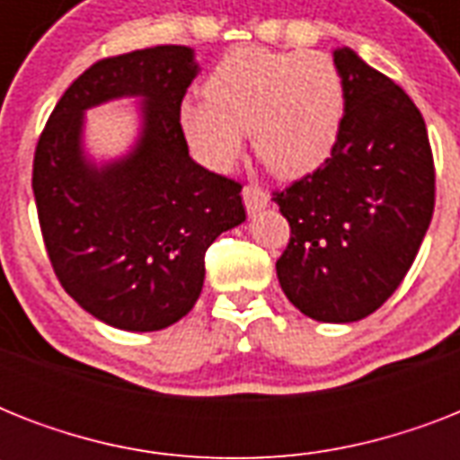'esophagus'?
Instances as JSON below:
<instances>
[{
    "mask_svg": "<svg viewBox=\"0 0 460 460\" xmlns=\"http://www.w3.org/2000/svg\"><path fill=\"white\" fill-rule=\"evenodd\" d=\"M243 205L248 209V215H258L260 209H265L270 205V195L260 186H245L243 188Z\"/></svg>",
    "mask_w": 460,
    "mask_h": 460,
    "instance_id": "1",
    "label": "esophagus"
}]
</instances>
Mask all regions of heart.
<instances>
[{
	"label": "heart",
	"instance_id": "heart-1",
	"mask_svg": "<svg viewBox=\"0 0 460 460\" xmlns=\"http://www.w3.org/2000/svg\"><path fill=\"white\" fill-rule=\"evenodd\" d=\"M205 97H186L179 128L193 157L229 172L243 155L245 133L262 162L281 179L317 172L341 136L343 81L324 52L241 47L219 59Z\"/></svg>",
	"mask_w": 460,
	"mask_h": 460
}]
</instances>
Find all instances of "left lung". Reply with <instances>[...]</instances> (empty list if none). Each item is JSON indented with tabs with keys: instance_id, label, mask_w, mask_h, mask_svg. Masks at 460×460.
<instances>
[{
	"instance_id": "obj_1",
	"label": "left lung",
	"mask_w": 460,
	"mask_h": 460,
	"mask_svg": "<svg viewBox=\"0 0 460 460\" xmlns=\"http://www.w3.org/2000/svg\"><path fill=\"white\" fill-rule=\"evenodd\" d=\"M346 110L332 157L274 202L291 224L281 291L317 322H358L399 288L435 212V162L413 100L336 47Z\"/></svg>"
}]
</instances>
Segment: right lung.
I'll list each match as a JSON object with an SVG mask.
<instances>
[{
	"label": "right lung",
	"instance_id": "1",
	"mask_svg": "<svg viewBox=\"0 0 460 460\" xmlns=\"http://www.w3.org/2000/svg\"><path fill=\"white\" fill-rule=\"evenodd\" d=\"M200 74L195 49L157 45L83 71L54 107L32 162L40 229L61 287L110 327L157 332L193 310L205 251L245 222L241 183L208 172L179 128ZM138 99L139 136L124 155L95 160L84 111Z\"/></svg>",
	"mask_w": 460,
	"mask_h": 460
}]
</instances>
